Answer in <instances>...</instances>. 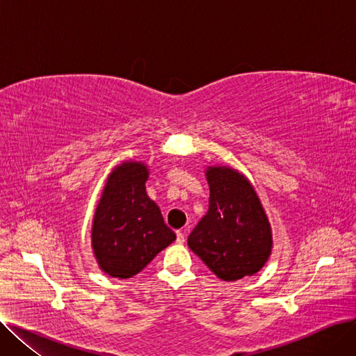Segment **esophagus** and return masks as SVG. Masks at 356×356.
Segmentation results:
<instances>
[{"label":"esophagus","instance_id":"34e87169","mask_svg":"<svg viewBox=\"0 0 356 356\" xmlns=\"http://www.w3.org/2000/svg\"><path fill=\"white\" fill-rule=\"evenodd\" d=\"M186 231H188L186 228L177 231V239H176L177 244H183V242H184V232H186Z\"/></svg>","mask_w":356,"mask_h":356}]
</instances>
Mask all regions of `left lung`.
<instances>
[{"instance_id": "left-lung-1", "label": "left lung", "mask_w": 356, "mask_h": 356, "mask_svg": "<svg viewBox=\"0 0 356 356\" xmlns=\"http://www.w3.org/2000/svg\"><path fill=\"white\" fill-rule=\"evenodd\" d=\"M209 209L188 238L189 248L223 282L257 274L273 250V231L258 193L244 173L207 165Z\"/></svg>"}]
</instances>
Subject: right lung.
Masks as SVG:
<instances>
[{"instance_id": "1", "label": "right lung", "mask_w": 356, "mask_h": 356, "mask_svg": "<svg viewBox=\"0 0 356 356\" xmlns=\"http://www.w3.org/2000/svg\"><path fill=\"white\" fill-rule=\"evenodd\" d=\"M148 165L127 160L108 175L92 222V251L99 268L131 278L176 239L157 203L148 197Z\"/></svg>"}]
</instances>
